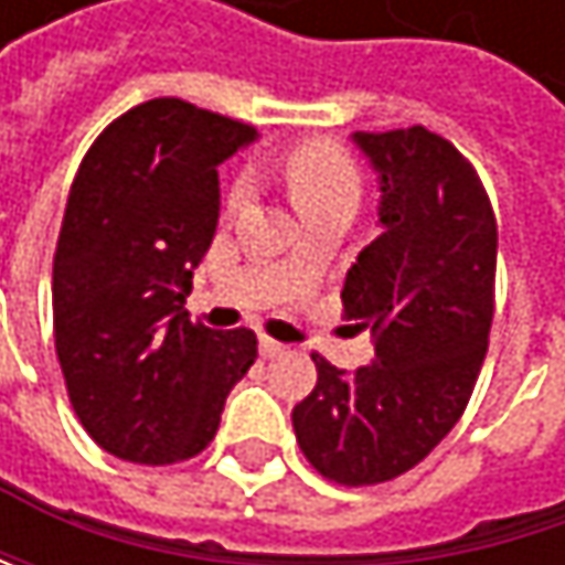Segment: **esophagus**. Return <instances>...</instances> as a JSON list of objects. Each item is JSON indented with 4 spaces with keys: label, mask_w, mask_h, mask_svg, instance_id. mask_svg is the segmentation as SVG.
I'll return each instance as SVG.
<instances>
[{
    "label": "esophagus",
    "mask_w": 565,
    "mask_h": 565,
    "mask_svg": "<svg viewBox=\"0 0 565 565\" xmlns=\"http://www.w3.org/2000/svg\"><path fill=\"white\" fill-rule=\"evenodd\" d=\"M258 350H262V356H265V360H275V356H281L287 347L278 343L275 337H262V340H258Z\"/></svg>",
    "instance_id": "1"
}]
</instances>
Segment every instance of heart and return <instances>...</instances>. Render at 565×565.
<instances>
[{"mask_svg": "<svg viewBox=\"0 0 565 565\" xmlns=\"http://www.w3.org/2000/svg\"><path fill=\"white\" fill-rule=\"evenodd\" d=\"M284 182L287 192L294 199V205L300 209V215L320 212L327 205L337 202H356L360 195V167L356 160L347 153V147L333 143V140H300L294 143L281 160ZM248 179L235 175L225 189V209L238 212L248 202Z\"/></svg>", "mask_w": 565, "mask_h": 565, "instance_id": "b5f03b06", "label": "heart"}]
</instances>
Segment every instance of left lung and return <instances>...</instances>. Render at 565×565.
Wrapping results in <instances>:
<instances>
[{
    "mask_svg": "<svg viewBox=\"0 0 565 565\" xmlns=\"http://www.w3.org/2000/svg\"><path fill=\"white\" fill-rule=\"evenodd\" d=\"M383 179V232L340 290L376 360L353 373L320 353L317 386L294 405L303 458L333 484L412 471L475 393L494 320L498 218L475 167L425 127L356 134Z\"/></svg>",
    "mask_w": 565,
    "mask_h": 565,
    "instance_id": "1",
    "label": "left lung"
}]
</instances>
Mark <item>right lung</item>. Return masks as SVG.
<instances>
[{
	"label": "right lung",
	"instance_id": "1",
	"mask_svg": "<svg viewBox=\"0 0 565 565\" xmlns=\"http://www.w3.org/2000/svg\"><path fill=\"white\" fill-rule=\"evenodd\" d=\"M255 127L157 97L84 153L52 271L55 353L84 431L134 465L195 458L258 360L248 327L189 320L192 268L218 225V163Z\"/></svg>",
	"mask_w": 565,
	"mask_h": 565
}]
</instances>
